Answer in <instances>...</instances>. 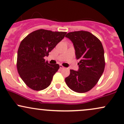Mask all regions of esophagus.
Instances as JSON below:
<instances>
[{
	"instance_id": "obj_1",
	"label": "esophagus",
	"mask_w": 124,
	"mask_h": 124,
	"mask_svg": "<svg viewBox=\"0 0 124 124\" xmlns=\"http://www.w3.org/2000/svg\"><path fill=\"white\" fill-rule=\"evenodd\" d=\"M59 67H60L61 69H65V67H64L63 66H62V65H59Z\"/></svg>"
}]
</instances>
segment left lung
<instances>
[{"mask_svg": "<svg viewBox=\"0 0 124 124\" xmlns=\"http://www.w3.org/2000/svg\"><path fill=\"white\" fill-rule=\"evenodd\" d=\"M73 42L79 70H70L65 78L67 86L77 93H86L96 86L105 68L104 51L97 37L86 31L70 32L66 35Z\"/></svg>", "mask_w": 124, "mask_h": 124, "instance_id": "1", "label": "left lung"}]
</instances>
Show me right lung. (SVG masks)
Returning a JSON list of instances; mask_svg holds the SVG:
<instances>
[{
    "label": "right lung",
    "mask_w": 124,
    "mask_h": 124,
    "mask_svg": "<svg viewBox=\"0 0 124 124\" xmlns=\"http://www.w3.org/2000/svg\"><path fill=\"white\" fill-rule=\"evenodd\" d=\"M66 32L39 29L31 32L21 41L17 52V68L25 85L34 90L46 89L58 70V64L50 65L44 57L48 56L65 37Z\"/></svg>",
    "instance_id": "add662e5"
}]
</instances>
